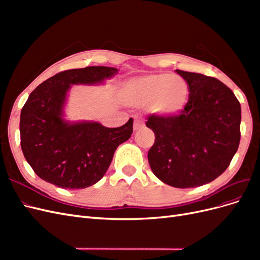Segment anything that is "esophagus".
<instances>
[{
  "label": "esophagus",
  "instance_id": "1",
  "mask_svg": "<svg viewBox=\"0 0 260 260\" xmlns=\"http://www.w3.org/2000/svg\"><path fill=\"white\" fill-rule=\"evenodd\" d=\"M143 127H144V120L142 119V118L136 117L135 118V125H133V129L139 130V129H142Z\"/></svg>",
  "mask_w": 260,
  "mask_h": 260
}]
</instances>
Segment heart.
<instances>
[{
	"mask_svg": "<svg viewBox=\"0 0 260 260\" xmlns=\"http://www.w3.org/2000/svg\"><path fill=\"white\" fill-rule=\"evenodd\" d=\"M123 98L136 105L153 102L154 113L172 116L185 106L188 85L183 79L169 74L151 75L130 80L123 88Z\"/></svg>",
	"mask_w": 260,
	"mask_h": 260,
	"instance_id": "obj_1",
	"label": "heart"
}]
</instances>
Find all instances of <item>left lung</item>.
Returning a JSON list of instances; mask_svg holds the SVG:
<instances>
[{
    "label": "left lung",
    "mask_w": 260,
    "mask_h": 260,
    "mask_svg": "<svg viewBox=\"0 0 260 260\" xmlns=\"http://www.w3.org/2000/svg\"><path fill=\"white\" fill-rule=\"evenodd\" d=\"M188 84L187 103L178 115L152 114L146 127L155 142L147 158L154 175L186 188L214 181L229 167L241 139V105L214 77L177 69Z\"/></svg>",
    "instance_id": "left-lung-1"
}]
</instances>
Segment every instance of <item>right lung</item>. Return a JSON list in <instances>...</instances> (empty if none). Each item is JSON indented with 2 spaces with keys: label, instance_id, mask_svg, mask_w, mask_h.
Returning <instances> with one entry per match:
<instances>
[{
  "label": "right lung",
  "instance_id": "right-lung-1",
  "mask_svg": "<svg viewBox=\"0 0 260 260\" xmlns=\"http://www.w3.org/2000/svg\"><path fill=\"white\" fill-rule=\"evenodd\" d=\"M116 73L104 66L68 69L30 93L20 113V145L42 180L62 188H85L103 178L116 148L131 137L133 119L118 128L99 122L70 124L62 120V106L70 84L99 83Z\"/></svg>",
  "mask_w": 260,
  "mask_h": 260
}]
</instances>
